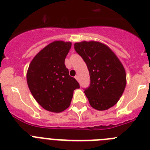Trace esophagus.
Returning <instances> with one entry per match:
<instances>
[{
    "label": "esophagus",
    "instance_id": "esophagus-1",
    "mask_svg": "<svg viewBox=\"0 0 150 150\" xmlns=\"http://www.w3.org/2000/svg\"><path fill=\"white\" fill-rule=\"evenodd\" d=\"M75 78H76V80H77L78 82L79 81V76H75Z\"/></svg>",
    "mask_w": 150,
    "mask_h": 150
}]
</instances>
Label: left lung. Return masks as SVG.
<instances>
[{
    "label": "left lung",
    "instance_id": "8db88e82",
    "mask_svg": "<svg viewBox=\"0 0 150 150\" xmlns=\"http://www.w3.org/2000/svg\"><path fill=\"white\" fill-rule=\"evenodd\" d=\"M74 49L89 71L90 85L84 92L90 105L98 110L114 106L126 86V74L120 61L108 46L96 41L76 43Z\"/></svg>",
    "mask_w": 150,
    "mask_h": 150
}]
</instances>
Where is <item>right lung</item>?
<instances>
[{
    "mask_svg": "<svg viewBox=\"0 0 150 150\" xmlns=\"http://www.w3.org/2000/svg\"><path fill=\"white\" fill-rule=\"evenodd\" d=\"M71 42L54 41L40 51L29 65L27 83L38 104L46 110L60 112L69 107L74 91L79 88L69 75L64 60Z\"/></svg>",
    "mask_w": 150,
    "mask_h": 150,
    "instance_id": "1",
    "label": "right lung"
}]
</instances>
